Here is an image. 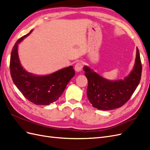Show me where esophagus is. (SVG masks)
<instances>
[{"instance_id":"esophagus-1","label":"esophagus","mask_w":150,"mask_h":150,"mask_svg":"<svg viewBox=\"0 0 150 150\" xmlns=\"http://www.w3.org/2000/svg\"><path fill=\"white\" fill-rule=\"evenodd\" d=\"M83 66H84L83 62H78L75 65V70L77 72H80V71H81L83 70Z\"/></svg>"}]
</instances>
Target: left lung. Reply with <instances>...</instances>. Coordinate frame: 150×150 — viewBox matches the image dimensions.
<instances>
[{
	"label": "left lung",
	"mask_w": 150,
	"mask_h": 150,
	"mask_svg": "<svg viewBox=\"0 0 150 150\" xmlns=\"http://www.w3.org/2000/svg\"><path fill=\"white\" fill-rule=\"evenodd\" d=\"M88 81L87 96L94 108L101 110H111L122 106L138 87L141 80L142 65L137 47V57L133 71L125 80H106L87 66L84 67Z\"/></svg>",
	"instance_id": "8db88e82"
}]
</instances>
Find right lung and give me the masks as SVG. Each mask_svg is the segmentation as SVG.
I'll use <instances>...</instances> for the list:
<instances>
[{
	"label": "right lung",
	"mask_w": 150,
	"mask_h": 150,
	"mask_svg": "<svg viewBox=\"0 0 150 150\" xmlns=\"http://www.w3.org/2000/svg\"><path fill=\"white\" fill-rule=\"evenodd\" d=\"M17 40L11 55L10 71L13 83L23 96L37 105H48L59 98L69 81L75 75L72 66L52 74L38 76L29 73L20 64L17 53L18 44L30 33Z\"/></svg>",
	"instance_id": "1"
}]
</instances>
